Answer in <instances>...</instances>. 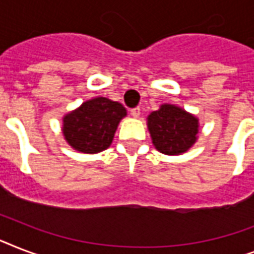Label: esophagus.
<instances>
[{"instance_id":"esophagus-1","label":"esophagus","mask_w":254,"mask_h":254,"mask_svg":"<svg viewBox=\"0 0 254 254\" xmlns=\"http://www.w3.org/2000/svg\"><path fill=\"white\" fill-rule=\"evenodd\" d=\"M130 115L133 116V117H138V116L141 115V109H139V107L130 109Z\"/></svg>"}]
</instances>
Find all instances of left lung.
Returning a JSON list of instances; mask_svg holds the SVG:
<instances>
[{
  "label": "left lung",
  "mask_w": 254,
  "mask_h": 254,
  "mask_svg": "<svg viewBox=\"0 0 254 254\" xmlns=\"http://www.w3.org/2000/svg\"><path fill=\"white\" fill-rule=\"evenodd\" d=\"M155 149L163 154H182L196 141L197 119L175 105L165 104L147 117Z\"/></svg>",
  "instance_id": "1"
}]
</instances>
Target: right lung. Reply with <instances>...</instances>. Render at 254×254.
Masks as SVG:
<instances>
[{
    "label": "right lung",
    "instance_id": "right-lung-1",
    "mask_svg": "<svg viewBox=\"0 0 254 254\" xmlns=\"http://www.w3.org/2000/svg\"><path fill=\"white\" fill-rule=\"evenodd\" d=\"M127 109L117 101L96 97L81 104L63 119L65 141L81 153H99L112 143L120 120Z\"/></svg>",
    "mask_w": 254,
    "mask_h": 254
}]
</instances>
